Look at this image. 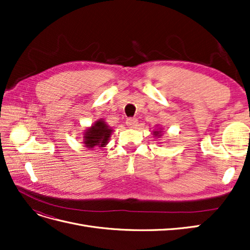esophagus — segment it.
<instances>
[{
  "label": "esophagus",
  "mask_w": 250,
  "mask_h": 250,
  "mask_svg": "<svg viewBox=\"0 0 250 250\" xmlns=\"http://www.w3.org/2000/svg\"><path fill=\"white\" fill-rule=\"evenodd\" d=\"M138 123H139V121L135 118H128L126 120V125L129 128H135L138 126Z\"/></svg>",
  "instance_id": "esophagus-1"
}]
</instances>
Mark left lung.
I'll use <instances>...</instances> for the list:
<instances>
[{
	"label": "left lung",
	"instance_id": "1",
	"mask_svg": "<svg viewBox=\"0 0 250 250\" xmlns=\"http://www.w3.org/2000/svg\"><path fill=\"white\" fill-rule=\"evenodd\" d=\"M163 129H161V128H158V129H156V130H154L153 131V135H154V137H157V138H160L161 137V135H162V131Z\"/></svg>",
	"mask_w": 250,
	"mask_h": 250
}]
</instances>
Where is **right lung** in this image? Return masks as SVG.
Wrapping results in <instances>:
<instances>
[{
  "mask_svg": "<svg viewBox=\"0 0 250 250\" xmlns=\"http://www.w3.org/2000/svg\"><path fill=\"white\" fill-rule=\"evenodd\" d=\"M111 132V127L103 119H99L83 132V144L88 149L105 147L108 144Z\"/></svg>",
  "mask_w": 250,
  "mask_h": 250,
  "instance_id": "1",
  "label": "right lung"
}]
</instances>
